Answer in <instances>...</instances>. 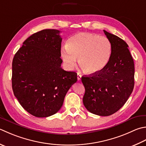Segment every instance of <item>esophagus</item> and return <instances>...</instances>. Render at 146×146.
Instances as JSON below:
<instances>
[{
    "label": "esophagus",
    "mask_w": 146,
    "mask_h": 146,
    "mask_svg": "<svg viewBox=\"0 0 146 146\" xmlns=\"http://www.w3.org/2000/svg\"><path fill=\"white\" fill-rule=\"evenodd\" d=\"M82 78V75L80 73H77V79H78V80H80Z\"/></svg>",
    "instance_id": "1"
}]
</instances>
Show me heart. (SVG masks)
<instances>
[{"instance_id": "heart-1", "label": "heart", "mask_w": 146, "mask_h": 146, "mask_svg": "<svg viewBox=\"0 0 146 146\" xmlns=\"http://www.w3.org/2000/svg\"><path fill=\"white\" fill-rule=\"evenodd\" d=\"M112 45L107 37L90 33L75 34L61 51L62 61L69 70L76 66L77 58L80 66L88 74L101 71L110 58Z\"/></svg>"}]
</instances>
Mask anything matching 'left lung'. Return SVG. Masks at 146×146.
Instances as JSON below:
<instances>
[{
	"label": "left lung",
	"mask_w": 146,
	"mask_h": 146,
	"mask_svg": "<svg viewBox=\"0 0 146 146\" xmlns=\"http://www.w3.org/2000/svg\"><path fill=\"white\" fill-rule=\"evenodd\" d=\"M104 32L112 45L109 61L99 72L83 76L82 82L85 88L83 102L86 109L107 116L120 109L132 94L135 68L127 43L106 30Z\"/></svg>",
	"instance_id": "obj_1"
}]
</instances>
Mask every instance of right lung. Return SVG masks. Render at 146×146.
Here are the masks:
<instances>
[{"mask_svg": "<svg viewBox=\"0 0 146 146\" xmlns=\"http://www.w3.org/2000/svg\"><path fill=\"white\" fill-rule=\"evenodd\" d=\"M58 30H43L28 37L13 60L12 87L19 104L34 116L53 115L77 81V73L61 67L62 38Z\"/></svg>", "mask_w": 146, "mask_h": 146, "instance_id": "add662e5", "label": "right lung"}]
</instances>
